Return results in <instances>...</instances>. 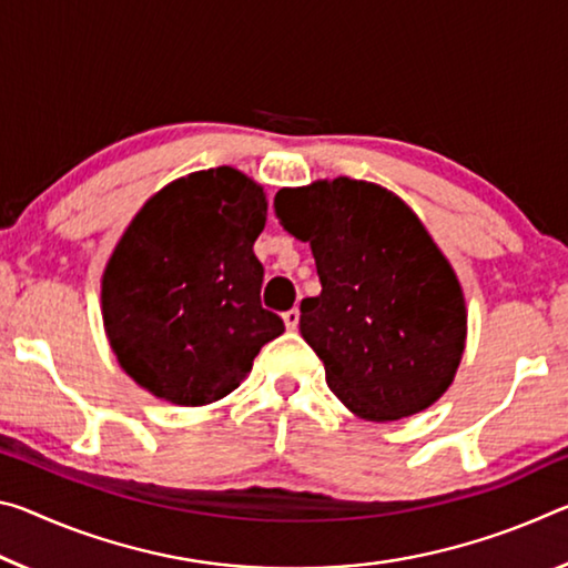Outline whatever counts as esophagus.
Segmentation results:
<instances>
[{"label":"esophagus","instance_id":"1","mask_svg":"<svg viewBox=\"0 0 568 568\" xmlns=\"http://www.w3.org/2000/svg\"><path fill=\"white\" fill-rule=\"evenodd\" d=\"M283 321H285V328L287 331H295L298 328V321H301V311L298 308H291L283 313Z\"/></svg>","mask_w":568,"mask_h":568}]
</instances>
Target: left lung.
Masks as SVG:
<instances>
[{
    "label": "left lung",
    "mask_w": 568,
    "mask_h": 568,
    "mask_svg": "<svg viewBox=\"0 0 568 568\" xmlns=\"http://www.w3.org/2000/svg\"><path fill=\"white\" fill-rule=\"evenodd\" d=\"M283 230L308 242L321 295L301 301V333L341 404L366 422L432 407L467 338L463 285L407 202L362 179L281 189Z\"/></svg>",
    "instance_id": "8db88e82"
}]
</instances>
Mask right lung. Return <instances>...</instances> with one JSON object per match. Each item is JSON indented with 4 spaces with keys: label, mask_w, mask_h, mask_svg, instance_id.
<instances>
[{
    "label": "right lung",
    "mask_w": 568,
    "mask_h": 568,
    "mask_svg": "<svg viewBox=\"0 0 568 568\" xmlns=\"http://www.w3.org/2000/svg\"><path fill=\"white\" fill-rule=\"evenodd\" d=\"M263 186L232 166L159 189L115 242L101 281L103 328L125 374L154 397L204 407L245 379L285 331L263 308Z\"/></svg>",
    "instance_id": "1"
}]
</instances>
